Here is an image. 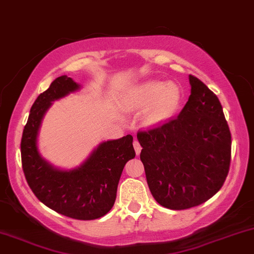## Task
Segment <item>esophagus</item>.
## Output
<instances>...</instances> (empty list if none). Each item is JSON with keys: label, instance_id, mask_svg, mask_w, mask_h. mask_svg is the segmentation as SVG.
I'll use <instances>...</instances> for the list:
<instances>
[{"label": "esophagus", "instance_id": "1", "mask_svg": "<svg viewBox=\"0 0 254 254\" xmlns=\"http://www.w3.org/2000/svg\"><path fill=\"white\" fill-rule=\"evenodd\" d=\"M133 147H134V151H136V154L139 155L140 151H141V146H140L139 141H138L137 139H134V141H133Z\"/></svg>", "mask_w": 254, "mask_h": 254}]
</instances>
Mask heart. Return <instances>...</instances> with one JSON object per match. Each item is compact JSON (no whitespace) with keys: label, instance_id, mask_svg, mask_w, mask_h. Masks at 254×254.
I'll return each mask as SVG.
<instances>
[{"label":"heart","instance_id":"heart-1","mask_svg":"<svg viewBox=\"0 0 254 254\" xmlns=\"http://www.w3.org/2000/svg\"><path fill=\"white\" fill-rule=\"evenodd\" d=\"M124 102L131 109H147L146 123L160 125L177 115L181 107L182 93L177 83L146 81L134 86L127 94Z\"/></svg>","mask_w":254,"mask_h":254}]
</instances>
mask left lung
<instances>
[{"label": "left lung", "mask_w": 254, "mask_h": 254, "mask_svg": "<svg viewBox=\"0 0 254 254\" xmlns=\"http://www.w3.org/2000/svg\"><path fill=\"white\" fill-rule=\"evenodd\" d=\"M190 95L175 120L137 133L154 200L172 210L204 203L222 188L231 160V133L218 97L189 75Z\"/></svg>", "instance_id": "1"}]
</instances>
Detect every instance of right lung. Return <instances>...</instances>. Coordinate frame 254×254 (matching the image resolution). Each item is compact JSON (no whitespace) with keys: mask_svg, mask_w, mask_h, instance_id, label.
<instances>
[{"mask_svg":"<svg viewBox=\"0 0 254 254\" xmlns=\"http://www.w3.org/2000/svg\"><path fill=\"white\" fill-rule=\"evenodd\" d=\"M72 77L62 75L32 104L21 141L22 166L33 194L46 207L67 217L90 221L110 211L127 161L136 155L131 134L107 140L94 148L80 166L62 170L45 160L38 150V132L54 101L80 90Z\"/></svg>","mask_w":254,"mask_h":254,"instance_id":"right-lung-1","label":"right lung"}]
</instances>
